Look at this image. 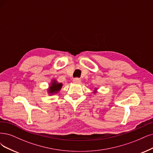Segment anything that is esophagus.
Masks as SVG:
<instances>
[{
	"label": "esophagus",
	"instance_id": "1",
	"mask_svg": "<svg viewBox=\"0 0 153 153\" xmlns=\"http://www.w3.org/2000/svg\"><path fill=\"white\" fill-rule=\"evenodd\" d=\"M73 82H74V83H76V84L80 83V82H81V79H80L79 78L76 77V78H74V79Z\"/></svg>",
	"mask_w": 153,
	"mask_h": 153
}]
</instances>
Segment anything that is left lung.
I'll return each instance as SVG.
<instances>
[{"instance_id": "obj_1", "label": "left lung", "mask_w": 153, "mask_h": 153, "mask_svg": "<svg viewBox=\"0 0 153 153\" xmlns=\"http://www.w3.org/2000/svg\"><path fill=\"white\" fill-rule=\"evenodd\" d=\"M95 90H97V89H95ZM96 92V91H95Z\"/></svg>"}]
</instances>
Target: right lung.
Returning <instances> with one entry per match:
<instances>
[{"label":"right lung","mask_w":153,"mask_h":153,"mask_svg":"<svg viewBox=\"0 0 153 153\" xmlns=\"http://www.w3.org/2000/svg\"><path fill=\"white\" fill-rule=\"evenodd\" d=\"M62 86V83H58L56 80H53L51 83V85L48 88V93L50 94H53L57 93Z\"/></svg>","instance_id":"obj_1"}]
</instances>
